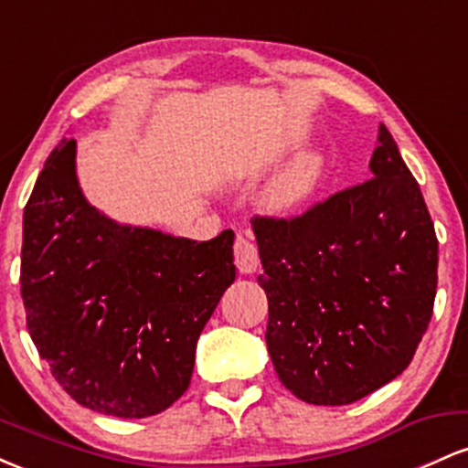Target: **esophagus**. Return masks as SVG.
<instances>
[{
  "label": "esophagus",
  "mask_w": 468,
  "mask_h": 468,
  "mask_svg": "<svg viewBox=\"0 0 468 468\" xmlns=\"http://www.w3.org/2000/svg\"><path fill=\"white\" fill-rule=\"evenodd\" d=\"M235 266L239 268V272H255L260 268V252H257L255 241H252L246 233H238L235 238Z\"/></svg>",
  "instance_id": "esophagus-1"
}]
</instances>
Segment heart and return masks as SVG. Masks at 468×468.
I'll list each match as a JSON object with an SVG mask.
<instances>
[{
    "instance_id": "b5f03b06",
    "label": "heart",
    "mask_w": 468,
    "mask_h": 468,
    "mask_svg": "<svg viewBox=\"0 0 468 468\" xmlns=\"http://www.w3.org/2000/svg\"><path fill=\"white\" fill-rule=\"evenodd\" d=\"M321 155L316 152H302L271 180L266 186V204L277 213L297 211L313 196L321 178Z\"/></svg>"
}]
</instances>
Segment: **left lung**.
Returning <instances> with one entry per match:
<instances>
[{
    "instance_id": "1",
    "label": "left lung",
    "mask_w": 468,
    "mask_h": 468,
    "mask_svg": "<svg viewBox=\"0 0 468 468\" xmlns=\"http://www.w3.org/2000/svg\"><path fill=\"white\" fill-rule=\"evenodd\" d=\"M369 171L303 216L250 219L268 352L279 380L310 405H350L394 380L433 314L436 229L385 125Z\"/></svg>"
}]
</instances>
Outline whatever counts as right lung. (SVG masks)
Instances as JSON below:
<instances>
[{
  "label": "right lung",
  "instance_id": "right-lung-1",
  "mask_svg": "<svg viewBox=\"0 0 468 468\" xmlns=\"http://www.w3.org/2000/svg\"><path fill=\"white\" fill-rule=\"evenodd\" d=\"M233 239L230 229L196 241L103 216L79 186L77 141L63 138L26 204L21 246L26 324L57 383L105 416L174 405L235 282Z\"/></svg>",
  "mask_w": 468,
  "mask_h": 468
}]
</instances>
